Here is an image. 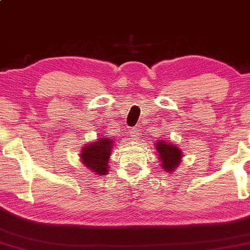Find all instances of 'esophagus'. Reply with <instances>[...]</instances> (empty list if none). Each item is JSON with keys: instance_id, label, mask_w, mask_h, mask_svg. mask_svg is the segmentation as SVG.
<instances>
[{"instance_id": "obj_1", "label": "esophagus", "mask_w": 250, "mask_h": 250, "mask_svg": "<svg viewBox=\"0 0 250 250\" xmlns=\"http://www.w3.org/2000/svg\"><path fill=\"white\" fill-rule=\"evenodd\" d=\"M140 132H139V130H138V128L137 129H132L130 131V137H131V140H134V141H137L138 139H139V137H140Z\"/></svg>"}]
</instances>
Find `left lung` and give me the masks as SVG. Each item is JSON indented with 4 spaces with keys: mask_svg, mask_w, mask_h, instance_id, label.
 I'll return each mask as SVG.
<instances>
[{
    "mask_svg": "<svg viewBox=\"0 0 250 250\" xmlns=\"http://www.w3.org/2000/svg\"><path fill=\"white\" fill-rule=\"evenodd\" d=\"M158 152V157L161 161V166L166 172H171L175 170L180 164L183 158V152L175 144H171L167 141H157L155 143Z\"/></svg>",
    "mask_w": 250,
    "mask_h": 250,
    "instance_id": "obj_1",
    "label": "left lung"
}]
</instances>
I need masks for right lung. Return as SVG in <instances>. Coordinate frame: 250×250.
Segmentation results:
<instances>
[{"instance_id":"right-lung-1","label":"right lung","mask_w":250,"mask_h":250,"mask_svg":"<svg viewBox=\"0 0 250 250\" xmlns=\"http://www.w3.org/2000/svg\"><path fill=\"white\" fill-rule=\"evenodd\" d=\"M113 141L109 138H99L96 142L85 145L80 154L81 162L89 170L101 176L107 175Z\"/></svg>"}]
</instances>
